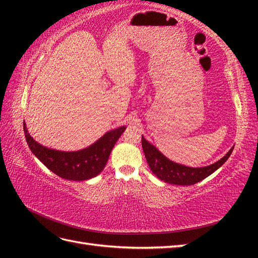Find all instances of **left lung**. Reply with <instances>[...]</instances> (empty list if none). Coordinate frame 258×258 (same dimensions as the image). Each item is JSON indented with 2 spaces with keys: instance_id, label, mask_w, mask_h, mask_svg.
<instances>
[{
  "instance_id": "1",
  "label": "left lung",
  "mask_w": 258,
  "mask_h": 258,
  "mask_svg": "<svg viewBox=\"0 0 258 258\" xmlns=\"http://www.w3.org/2000/svg\"><path fill=\"white\" fill-rule=\"evenodd\" d=\"M142 147H143L147 164H149L153 174H155V176L164 180V182L175 185H193L210 176L212 173L215 172L217 168H220L227 161V158L232 154L234 149V147H232L225 156L210 166L194 168L179 165L177 163L167 160L156 147L150 144L143 136H142Z\"/></svg>"
}]
</instances>
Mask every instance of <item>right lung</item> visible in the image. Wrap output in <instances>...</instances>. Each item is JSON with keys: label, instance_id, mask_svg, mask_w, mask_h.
<instances>
[{"label": "right lung", "instance_id": "add662e5", "mask_svg": "<svg viewBox=\"0 0 258 258\" xmlns=\"http://www.w3.org/2000/svg\"><path fill=\"white\" fill-rule=\"evenodd\" d=\"M27 144L34 155L57 176L69 180H85L96 176L105 167L113 147L125 131L124 126L109 131L96 143L78 152L46 149L31 138L23 125Z\"/></svg>", "mask_w": 258, "mask_h": 258}]
</instances>
